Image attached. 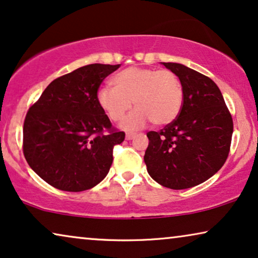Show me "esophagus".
<instances>
[{"instance_id": "esophagus-1", "label": "esophagus", "mask_w": 258, "mask_h": 258, "mask_svg": "<svg viewBox=\"0 0 258 258\" xmlns=\"http://www.w3.org/2000/svg\"><path fill=\"white\" fill-rule=\"evenodd\" d=\"M135 134H126V135H125V139L126 140H128V141H130V140H134V139H135Z\"/></svg>"}]
</instances>
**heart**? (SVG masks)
Segmentation results:
<instances>
[{"instance_id": "1", "label": "heart", "mask_w": 258, "mask_h": 258, "mask_svg": "<svg viewBox=\"0 0 258 258\" xmlns=\"http://www.w3.org/2000/svg\"><path fill=\"white\" fill-rule=\"evenodd\" d=\"M114 86H103L97 91V102L111 121L124 117L125 130L143 128L151 121L154 125H167L177 118L183 105V86L171 70L129 67L114 77Z\"/></svg>"}]
</instances>
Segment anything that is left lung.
I'll use <instances>...</instances> for the list:
<instances>
[{
	"label": "left lung",
	"mask_w": 258,
	"mask_h": 258,
	"mask_svg": "<svg viewBox=\"0 0 258 258\" xmlns=\"http://www.w3.org/2000/svg\"><path fill=\"white\" fill-rule=\"evenodd\" d=\"M162 64L181 80L183 105L175 121L147 134L144 162L161 185L188 189L207 181L225 163L234 123L213 80L179 63Z\"/></svg>",
	"instance_id": "8db88e82"
}]
</instances>
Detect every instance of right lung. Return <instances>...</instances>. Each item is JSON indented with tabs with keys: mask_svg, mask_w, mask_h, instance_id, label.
Returning <instances> with one entry per match:
<instances>
[{
	"mask_svg": "<svg viewBox=\"0 0 258 258\" xmlns=\"http://www.w3.org/2000/svg\"><path fill=\"white\" fill-rule=\"evenodd\" d=\"M121 64L95 63L52 81L27 112L23 154L40 177L63 191L98 184L109 172L112 149L125 134L112 128L97 91Z\"/></svg>",
	"mask_w": 258,
	"mask_h": 258,
	"instance_id": "add662e5",
	"label": "right lung"
}]
</instances>
